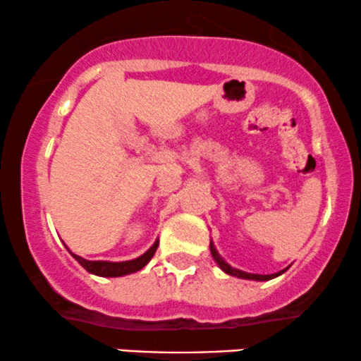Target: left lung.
<instances>
[{
    "mask_svg": "<svg viewBox=\"0 0 361 361\" xmlns=\"http://www.w3.org/2000/svg\"><path fill=\"white\" fill-rule=\"evenodd\" d=\"M209 252H212V257L214 258V262L218 263V267L221 268L223 271L225 273H228V275H231V276H236V278H243V280H257V281H267V280H271V278H276V276H280L281 273H285V270H281V271H278V273H271V275H257V273H246V271H241V270H236V268H233V267H230V264H228L225 259H223L221 257H220V253L216 252V248H214V245H213V241L212 243H209Z\"/></svg>",
    "mask_w": 361,
    "mask_h": 361,
    "instance_id": "1",
    "label": "left lung"
}]
</instances>
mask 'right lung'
<instances>
[{"label":"right lung","mask_w":361,"mask_h":361,"mask_svg":"<svg viewBox=\"0 0 361 361\" xmlns=\"http://www.w3.org/2000/svg\"><path fill=\"white\" fill-rule=\"evenodd\" d=\"M158 243L159 241L157 240L153 243L152 248L148 250V252H145L141 257L135 258V259H130V262H102V259H98V262H90V259H85L78 257V255L71 253V257L78 262L81 267L85 268L86 271L93 273V275H98V276H123V275H130V273H135V271H140L141 268L147 264L149 259L153 258L154 252H157L158 248Z\"/></svg>","instance_id":"1"}]
</instances>
